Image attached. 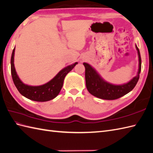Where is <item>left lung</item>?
Listing matches in <instances>:
<instances>
[{
    "label": "left lung",
    "mask_w": 153,
    "mask_h": 153,
    "mask_svg": "<svg viewBox=\"0 0 153 153\" xmlns=\"http://www.w3.org/2000/svg\"><path fill=\"white\" fill-rule=\"evenodd\" d=\"M136 48L139 57V69L137 74L129 82L123 85H113L105 81L101 77L93 67L84 62L85 68V81L88 91L94 97L104 100H115L128 93L136 86L140 78L141 68V59L140 50L137 45Z\"/></svg>",
    "instance_id": "obj_1"
}]
</instances>
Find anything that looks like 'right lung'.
<instances>
[{
  "mask_svg": "<svg viewBox=\"0 0 153 153\" xmlns=\"http://www.w3.org/2000/svg\"><path fill=\"white\" fill-rule=\"evenodd\" d=\"M14 52L15 48L13 49L11 56V74L14 85L23 97L36 102H46L55 98L61 90L66 74L77 64V62H75L60 70L53 79L47 83L40 86H30L23 83L17 76L13 63Z\"/></svg>",
  "mask_w": 153,
  "mask_h": 153,
  "instance_id": "add662e5",
  "label": "right lung"
}]
</instances>
